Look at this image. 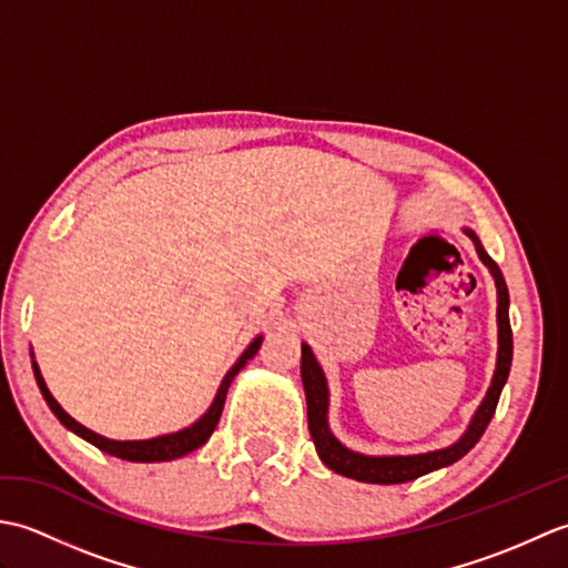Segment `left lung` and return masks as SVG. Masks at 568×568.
Listing matches in <instances>:
<instances>
[{"mask_svg": "<svg viewBox=\"0 0 568 568\" xmlns=\"http://www.w3.org/2000/svg\"><path fill=\"white\" fill-rule=\"evenodd\" d=\"M468 239L474 241V246L478 251V258L488 265V271L496 281V291H498V364L496 373H493L490 388L484 397V403L478 405L474 419H470L468 429L464 432V437L454 442L446 449L437 452H427V454H409V456H366L346 449V446L334 437L327 425V405H329V390H327V378L317 364L315 354L307 344H303V361H300V376H303L305 385V397H307V425L312 442H315V449L324 466L332 468L334 474H342L346 478L354 480H364V484H407V480H415L419 476L429 474V470H437L444 466H452L458 462L464 454L474 449L476 442L484 437V432L488 427V422L496 415L498 407V397L505 381H508L510 364H513V329H510V295H508V285H505L503 271L498 268V263L493 261L484 244H480L478 236L470 232V229H464Z\"/></svg>", "mask_w": 568, "mask_h": 568, "instance_id": "obj_1", "label": "left lung"}]
</instances>
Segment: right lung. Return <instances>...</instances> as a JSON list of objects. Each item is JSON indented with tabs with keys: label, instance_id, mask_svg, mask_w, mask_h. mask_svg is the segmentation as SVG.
Instances as JSON below:
<instances>
[{
	"label": "right lung",
	"instance_id": "add662e5",
	"mask_svg": "<svg viewBox=\"0 0 568 568\" xmlns=\"http://www.w3.org/2000/svg\"><path fill=\"white\" fill-rule=\"evenodd\" d=\"M261 342H263L261 336H256V339H253V342L248 344L246 352L239 356L236 364L226 371V376H224V381H222V385H220V390H216V395H214V403L210 405L207 413H204L197 422H192L190 427L180 429V432L163 434V437H153V439H139V442H116V439H106V437H102V434L92 432V429H88V427H82L80 422L72 419V417L65 413V409L58 405V400L51 395V390L45 388V381H43V376H41L39 364H36V361H31V366H33V376H36V383H39L43 400L48 403V407H51V413L60 419V425L68 427L70 432H75L78 437H82L84 442L94 444V446H98V449L104 452V454H112V456H116V458H124V462L153 464V462H173V458H180V456H185V454H190V452H195V449H200V446H202L204 442H207V439L212 437L216 422H220V417H222V409H224V400H226L229 385H232L236 373H239L241 368H244L253 356H256Z\"/></svg>",
	"mask_w": 568,
	"mask_h": 568
}]
</instances>
